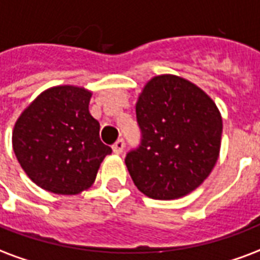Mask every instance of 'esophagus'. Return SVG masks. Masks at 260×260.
<instances>
[{
  "label": "esophagus",
  "mask_w": 260,
  "mask_h": 260,
  "mask_svg": "<svg viewBox=\"0 0 260 260\" xmlns=\"http://www.w3.org/2000/svg\"><path fill=\"white\" fill-rule=\"evenodd\" d=\"M113 151H114L115 154H121V153L124 151V140L122 139L117 140L114 145H113Z\"/></svg>",
  "instance_id": "34e87169"
}]
</instances>
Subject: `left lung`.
Returning <instances> with one entry per match:
<instances>
[{"mask_svg": "<svg viewBox=\"0 0 260 260\" xmlns=\"http://www.w3.org/2000/svg\"><path fill=\"white\" fill-rule=\"evenodd\" d=\"M142 145L125 165L142 193L154 200L184 197L212 172L223 121L211 96L183 77L159 74L136 102Z\"/></svg>", "mask_w": 260, "mask_h": 260, "instance_id": "left-lung-1", "label": "left lung"}]
</instances>
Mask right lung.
Instances as JSON below:
<instances>
[{
	"label": "right lung",
	"mask_w": 260,
	"mask_h": 260,
	"mask_svg": "<svg viewBox=\"0 0 260 260\" xmlns=\"http://www.w3.org/2000/svg\"><path fill=\"white\" fill-rule=\"evenodd\" d=\"M91 96L84 86H51L19 115L12 131L13 151L38 187L76 196L95 182L111 149L101 142V125L89 113Z\"/></svg>",
	"instance_id": "add662e5"
}]
</instances>
